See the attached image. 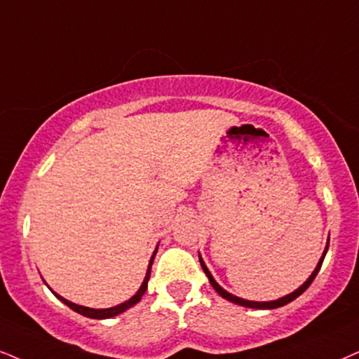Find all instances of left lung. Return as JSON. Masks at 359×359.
<instances>
[{"mask_svg":"<svg viewBox=\"0 0 359 359\" xmlns=\"http://www.w3.org/2000/svg\"><path fill=\"white\" fill-rule=\"evenodd\" d=\"M328 245H330V240H328V243H326V248H325V252H323V257L320 258L318 265H316V269H315V271H313V273H311L310 278H308V280L305 281V283L302 285L300 288H298V290H294L293 293H290V294H287V297L280 298V300H276V302H248V300H243V298H238V297H235V294H232V293L225 292V290L222 288L220 285L217 283L215 280H213V276L210 275V271L207 270L205 263H203V260H202L201 257H198V260H201V265H202V269H203V271H205V275L208 276V281H210V285H212V287H213V290H215V292L219 293L222 298H225V300H229V302H232V303H237V305H242V306H248V308H258V310H273V308L283 306V305H287V303L293 302L294 298H298V297H300V294H302L303 292H305V290H306L308 287H310V285H311V281L315 280V276L318 275V271H320V269H321V263H323V260H325V255H326V252H328Z\"/></svg>","mask_w":359,"mask_h":359,"instance_id":"8db88e82","label":"left lung"}]
</instances>
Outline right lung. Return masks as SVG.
Wrapping results in <instances>:
<instances>
[{"label":"right lung","mask_w":359,"mask_h":359,"mask_svg":"<svg viewBox=\"0 0 359 359\" xmlns=\"http://www.w3.org/2000/svg\"><path fill=\"white\" fill-rule=\"evenodd\" d=\"M156 253H157V250L154 252V255H152V258H151V262H149V269H147V275H146V278H144V283L140 285V288H139V292L134 294L133 298H130V300H127L126 303H121V305H117V306H112V308H106V310H94V308H88V306H81V305H76V303H71V302H67L66 298H62V297H59V294H56V297L59 298V300H61L62 303H65V305H67L71 308V310H74L76 313H79V315H83V316H88V318H96V320H104V318H112V316H116V315H119V313H122V311H126V310H129L130 306H134L135 303H139L140 302V298H142V294L146 293V290H147V283H149V278H151V269H152V263H154V257H156Z\"/></svg>","instance_id":"add662e5"}]
</instances>
